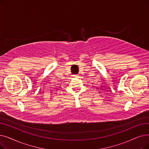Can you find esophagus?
<instances>
[{
    "label": "esophagus",
    "mask_w": 149,
    "mask_h": 149,
    "mask_svg": "<svg viewBox=\"0 0 149 149\" xmlns=\"http://www.w3.org/2000/svg\"><path fill=\"white\" fill-rule=\"evenodd\" d=\"M74 77H75V78H79V74H76V75H74L73 76Z\"/></svg>",
    "instance_id": "34e87169"
}]
</instances>
